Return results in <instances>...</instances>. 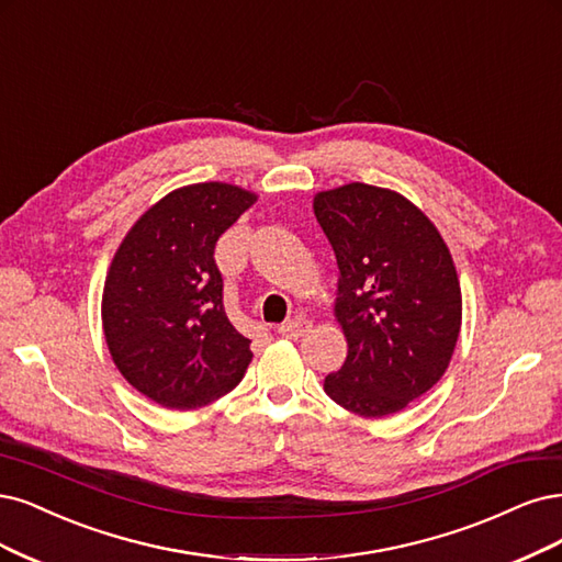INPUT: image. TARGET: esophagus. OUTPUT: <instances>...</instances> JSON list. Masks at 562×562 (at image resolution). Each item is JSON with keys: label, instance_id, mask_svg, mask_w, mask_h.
I'll list each match as a JSON object with an SVG mask.
<instances>
[{"label": "esophagus", "instance_id": "esophagus-1", "mask_svg": "<svg viewBox=\"0 0 562 562\" xmlns=\"http://www.w3.org/2000/svg\"><path fill=\"white\" fill-rule=\"evenodd\" d=\"M312 327H314V323L308 321L306 316H295V318L285 321L283 325H279V335H281V337H288V339H300V337H304L308 330H312Z\"/></svg>", "mask_w": 562, "mask_h": 562}]
</instances>
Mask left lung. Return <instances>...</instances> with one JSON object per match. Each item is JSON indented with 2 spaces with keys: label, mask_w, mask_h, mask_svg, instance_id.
Instances as JSON below:
<instances>
[{
  "label": "left lung",
  "mask_w": 562,
  "mask_h": 562,
  "mask_svg": "<svg viewBox=\"0 0 562 562\" xmlns=\"http://www.w3.org/2000/svg\"><path fill=\"white\" fill-rule=\"evenodd\" d=\"M314 216L337 258L335 318L348 344L323 389L362 418L397 414L432 389L456 351L462 293L451 250L391 188L321 190Z\"/></svg>",
  "instance_id": "1"
}]
</instances>
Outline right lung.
Segmentation results:
<instances>
[{
  "label": "right lung",
  "mask_w": 562,
  "mask_h": 562,
  "mask_svg": "<svg viewBox=\"0 0 562 562\" xmlns=\"http://www.w3.org/2000/svg\"><path fill=\"white\" fill-rule=\"evenodd\" d=\"M256 202L235 183H190L150 204L115 248L102 293L109 353L132 389L167 409L218 400L254 360L225 314L214 248Z\"/></svg>",
  "instance_id": "obj_1"
}]
</instances>
